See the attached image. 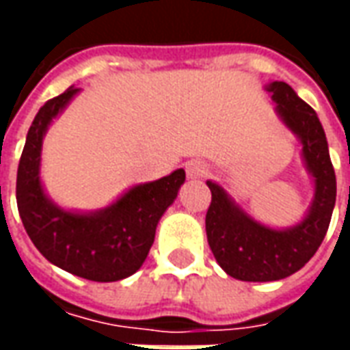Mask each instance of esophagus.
Returning a JSON list of instances; mask_svg holds the SVG:
<instances>
[{"label":"esophagus","mask_w":350,"mask_h":350,"mask_svg":"<svg viewBox=\"0 0 350 350\" xmlns=\"http://www.w3.org/2000/svg\"><path fill=\"white\" fill-rule=\"evenodd\" d=\"M185 172L189 178H202L208 172V165H204L202 161H189L185 165Z\"/></svg>","instance_id":"1"}]
</instances>
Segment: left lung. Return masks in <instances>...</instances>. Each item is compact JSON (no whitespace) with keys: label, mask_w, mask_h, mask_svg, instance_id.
Here are the masks:
<instances>
[{"label":"left lung","mask_w":350,"mask_h":350,"mask_svg":"<svg viewBox=\"0 0 350 350\" xmlns=\"http://www.w3.org/2000/svg\"><path fill=\"white\" fill-rule=\"evenodd\" d=\"M266 90L278 103L281 120L300 138L304 159L315 180V200L300 225L275 230L251 219L217 183L206 182L212 191L206 212L210 250L221 268L240 281H278L304 268L323 243L336 204V172L315 110L285 82H271Z\"/></svg>","instance_id":"8db88e82"}]
</instances>
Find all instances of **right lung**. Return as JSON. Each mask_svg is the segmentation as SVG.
<instances>
[{
	"label": "right lung",
	"mask_w": 350,
	"mask_h": 350,
	"mask_svg": "<svg viewBox=\"0 0 350 350\" xmlns=\"http://www.w3.org/2000/svg\"><path fill=\"white\" fill-rule=\"evenodd\" d=\"M79 88L44 103L27 131L16 174V204L27 236L41 255L62 270L90 281H120L133 275L150 253L161 215L185 182L182 168L157 182L129 189L97 213L65 212L50 202L41 180V144L50 122Z\"/></svg>",
	"instance_id": "1"
}]
</instances>
